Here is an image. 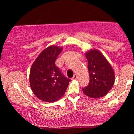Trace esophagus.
I'll use <instances>...</instances> for the list:
<instances>
[{"mask_svg": "<svg viewBox=\"0 0 134 134\" xmlns=\"http://www.w3.org/2000/svg\"><path fill=\"white\" fill-rule=\"evenodd\" d=\"M77 76L76 74H75L73 77H72V80H77Z\"/></svg>", "mask_w": 134, "mask_h": 134, "instance_id": "esophagus-1", "label": "esophagus"}]
</instances>
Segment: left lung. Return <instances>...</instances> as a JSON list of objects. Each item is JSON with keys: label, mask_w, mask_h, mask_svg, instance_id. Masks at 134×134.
I'll return each instance as SVG.
<instances>
[{"label": "left lung", "mask_w": 134, "mask_h": 134, "mask_svg": "<svg viewBox=\"0 0 134 134\" xmlns=\"http://www.w3.org/2000/svg\"><path fill=\"white\" fill-rule=\"evenodd\" d=\"M88 63L90 82L82 89L83 93L91 98L103 97L111 90L115 82V72L107 59L96 49L86 52Z\"/></svg>", "instance_id": "left-lung-1"}]
</instances>
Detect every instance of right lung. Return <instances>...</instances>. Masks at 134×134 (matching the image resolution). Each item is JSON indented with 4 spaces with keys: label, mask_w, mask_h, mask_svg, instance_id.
I'll return each instance as SVG.
<instances>
[{
    "label": "right lung",
    "mask_w": 134,
    "mask_h": 134,
    "mask_svg": "<svg viewBox=\"0 0 134 134\" xmlns=\"http://www.w3.org/2000/svg\"><path fill=\"white\" fill-rule=\"evenodd\" d=\"M62 47L51 45L46 48L33 62L30 69V83L38 99L55 102L65 94L70 81L55 65V60Z\"/></svg>",
    "instance_id": "obj_1"
}]
</instances>
